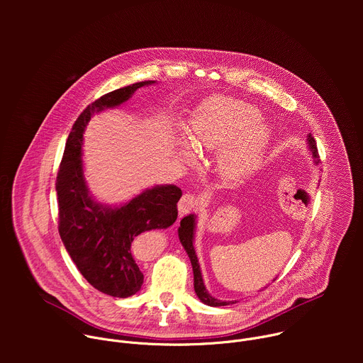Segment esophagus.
Segmentation results:
<instances>
[{"instance_id": "obj_1", "label": "esophagus", "mask_w": 363, "mask_h": 363, "mask_svg": "<svg viewBox=\"0 0 363 363\" xmlns=\"http://www.w3.org/2000/svg\"><path fill=\"white\" fill-rule=\"evenodd\" d=\"M198 203V199L192 195V194H184L182 198L178 202V211L179 216H185L189 211H192L195 208V205Z\"/></svg>"}]
</instances>
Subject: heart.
Listing matches in <instances>:
<instances>
[{
    "instance_id": "b5f03b06",
    "label": "heart",
    "mask_w": 363,
    "mask_h": 363,
    "mask_svg": "<svg viewBox=\"0 0 363 363\" xmlns=\"http://www.w3.org/2000/svg\"><path fill=\"white\" fill-rule=\"evenodd\" d=\"M269 132L250 103L214 97L201 103L186 122V135L174 138L179 157L192 162L196 150L217 153V171L228 182L254 172L264 158Z\"/></svg>"
}]
</instances>
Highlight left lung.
Listing matches in <instances>:
<instances>
[{
  "mask_svg": "<svg viewBox=\"0 0 363 363\" xmlns=\"http://www.w3.org/2000/svg\"><path fill=\"white\" fill-rule=\"evenodd\" d=\"M307 146L308 149L312 150V155L315 158V162L318 164V146H316V140L312 135H307ZM195 227H196V217L194 214H189L186 217H184L181 220V225L178 228V237L179 241L182 244V247L185 248L189 260H191V266H192V272H194V290L198 296V298L206 304V306H213V307H220V306H227V304H234L237 303V300H231V301H224V300H218L216 297H213L208 290H206L205 284H203V279H202V273H201V267L198 263V257L194 248V235H195ZM276 280V279H274ZM273 280V281H274Z\"/></svg>",
  "mask_w": 363,
  "mask_h": 363,
  "instance_id": "1",
  "label": "left lung"
}]
</instances>
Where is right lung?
<instances>
[{"instance_id": "right-lung-1", "label": "right lung", "mask_w": 363, "mask_h": 363, "mask_svg": "<svg viewBox=\"0 0 363 363\" xmlns=\"http://www.w3.org/2000/svg\"><path fill=\"white\" fill-rule=\"evenodd\" d=\"M153 83L157 82H138L113 90L80 113L67 138L56 181L59 233L70 258L94 289L121 298L133 296L143 284L133 252L135 238L171 227L182 191L177 185H155L121 205L96 201L84 178L83 132L94 113L121 106L138 89Z\"/></svg>"}]
</instances>
